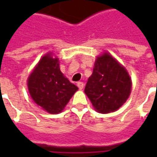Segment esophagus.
<instances>
[{"label":"esophagus","instance_id":"34e87169","mask_svg":"<svg viewBox=\"0 0 157 157\" xmlns=\"http://www.w3.org/2000/svg\"><path fill=\"white\" fill-rule=\"evenodd\" d=\"M77 86L79 87V89H83V87H84V83L82 82H77Z\"/></svg>","mask_w":157,"mask_h":157}]
</instances>
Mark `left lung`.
<instances>
[{
    "instance_id": "left-lung-1",
    "label": "left lung",
    "mask_w": 157,
    "mask_h": 157,
    "mask_svg": "<svg viewBox=\"0 0 157 157\" xmlns=\"http://www.w3.org/2000/svg\"><path fill=\"white\" fill-rule=\"evenodd\" d=\"M131 91L128 72L109 54L97 58L85 93L95 109L102 113L116 111L127 100Z\"/></svg>"
}]
</instances>
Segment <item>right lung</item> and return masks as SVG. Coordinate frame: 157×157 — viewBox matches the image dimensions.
Segmentation results:
<instances>
[{
    "label": "right lung",
    "instance_id": "obj_1",
    "mask_svg": "<svg viewBox=\"0 0 157 157\" xmlns=\"http://www.w3.org/2000/svg\"><path fill=\"white\" fill-rule=\"evenodd\" d=\"M33 101L49 113H60L78 87L65 78L59 59L48 54L41 59L28 81Z\"/></svg>",
    "mask_w": 157,
    "mask_h": 157
}]
</instances>
